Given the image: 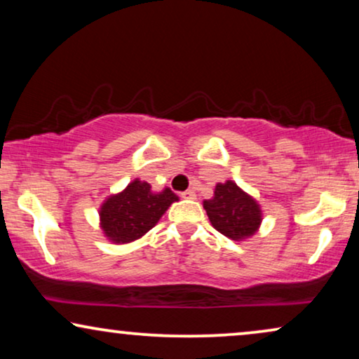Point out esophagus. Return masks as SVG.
Listing matches in <instances>:
<instances>
[{"instance_id": "1", "label": "esophagus", "mask_w": 359, "mask_h": 359, "mask_svg": "<svg viewBox=\"0 0 359 359\" xmlns=\"http://www.w3.org/2000/svg\"><path fill=\"white\" fill-rule=\"evenodd\" d=\"M180 196H181V198H183V199H196V193H194L193 189L183 191V193H181Z\"/></svg>"}]
</instances>
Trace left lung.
Listing matches in <instances>:
<instances>
[{
	"label": "left lung",
	"mask_w": 359,
	"mask_h": 359,
	"mask_svg": "<svg viewBox=\"0 0 359 359\" xmlns=\"http://www.w3.org/2000/svg\"><path fill=\"white\" fill-rule=\"evenodd\" d=\"M204 209L212 227L232 240L252 237L262 222L257 201L243 193L233 181L215 186L214 198L204 201Z\"/></svg>",
	"instance_id": "left-lung-1"
}]
</instances>
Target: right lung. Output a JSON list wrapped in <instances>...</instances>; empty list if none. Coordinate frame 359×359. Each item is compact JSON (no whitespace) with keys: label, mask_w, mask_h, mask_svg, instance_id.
Wrapping results in <instances>:
<instances>
[{"label":"right lung","mask_w":359,"mask_h":359,"mask_svg":"<svg viewBox=\"0 0 359 359\" xmlns=\"http://www.w3.org/2000/svg\"><path fill=\"white\" fill-rule=\"evenodd\" d=\"M175 201L178 196L171 189L151 193L149 183L135 180L101 205V229L114 243L134 242L158 222Z\"/></svg>","instance_id":"right-lung-1"}]
</instances>
